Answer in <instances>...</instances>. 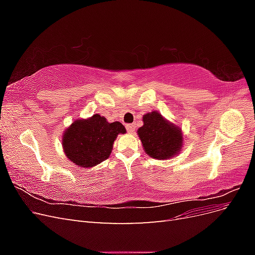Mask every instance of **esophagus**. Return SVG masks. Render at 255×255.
<instances>
[{"label": "esophagus", "mask_w": 255, "mask_h": 255, "mask_svg": "<svg viewBox=\"0 0 255 255\" xmlns=\"http://www.w3.org/2000/svg\"><path fill=\"white\" fill-rule=\"evenodd\" d=\"M135 128H135L134 125H127V129H128V132L129 134H133Z\"/></svg>", "instance_id": "esophagus-1"}]
</instances>
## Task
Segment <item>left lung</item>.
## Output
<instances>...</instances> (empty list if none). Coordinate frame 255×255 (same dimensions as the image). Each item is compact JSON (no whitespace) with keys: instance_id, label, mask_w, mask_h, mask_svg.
Returning <instances> with one entry per match:
<instances>
[{"instance_id":"8db88e82","label":"left lung","mask_w":255,"mask_h":255,"mask_svg":"<svg viewBox=\"0 0 255 255\" xmlns=\"http://www.w3.org/2000/svg\"><path fill=\"white\" fill-rule=\"evenodd\" d=\"M143 126L137 129L145 154L155 159H170L179 155L184 138L180 127L164 118L157 111L146 113Z\"/></svg>"}]
</instances>
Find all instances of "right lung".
<instances>
[{
  "instance_id": "1",
  "label": "right lung",
  "mask_w": 255,
  "mask_h": 255,
  "mask_svg": "<svg viewBox=\"0 0 255 255\" xmlns=\"http://www.w3.org/2000/svg\"><path fill=\"white\" fill-rule=\"evenodd\" d=\"M119 121L110 123L95 114L87 119H76L61 136L67 158L82 168H92L110 157L113 144L119 134H126Z\"/></svg>"
}]
</instances>
